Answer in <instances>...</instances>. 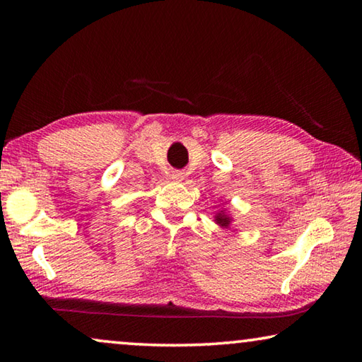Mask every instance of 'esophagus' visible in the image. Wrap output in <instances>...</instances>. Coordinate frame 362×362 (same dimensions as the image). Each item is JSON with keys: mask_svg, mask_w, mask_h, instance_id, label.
Masks as SVG:
<instances>
[{"mask_svg": "<svg viewBox=\"0 0 362 362\" xmlns=\"http://www.w3.org/2000/svg\"><path fill=\"white\" fill-rule=\"evenodd\" d=\"M170 177H173V179L174 180H182V173H173V175H170Z\"/></svg>", "mask_w": 362, "mask_h": 362, "instance_id": "1", "label": "esophagus"}]
</instances>
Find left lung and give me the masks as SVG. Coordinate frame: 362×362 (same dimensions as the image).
Wrapping results in <instances>:
<instances>
[{
  "instance_id": "left-lung-1",
  "label": "left lung",
  "mask_w": 362,
  "mask_h": 362,
  "mask_svg": "<svg viewBox=\"0 0 362 362\" xmlns=\"http://www.w3.org/2000/svg\"><path fill=\"white\" fill-rule=\"evenodd\" d=\"M216 222L220 225V226H223V228H226V226L230 225V222H231V217L228 216V214H226L225 211H220L217 216H216Z\"/></svg>"
}]
</instances>
